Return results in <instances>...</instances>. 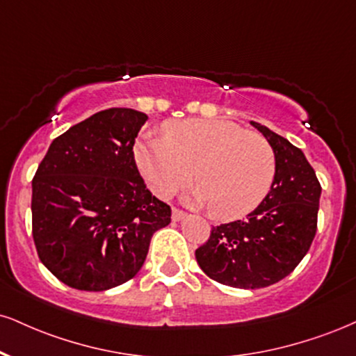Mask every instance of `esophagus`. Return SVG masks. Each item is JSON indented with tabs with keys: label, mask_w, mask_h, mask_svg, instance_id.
<instances>
[{
	"label": "esophagus",
	"mask_w": 356,
	"mask_h": 356,
	"mask_svg": "<svg viewBox=\"0 0 356 356\" xmlns=\"http://www.w3.org/2000/svg\"><path fill=\"white\" fill-rule=\"evenodd\" d=\"M186 216H187L186 212L179 211V209H175V207L172 209V220H174V222H179V220L186 219Z\"/></svg>",
	"instance_id": "34e87169"
}]
</instances>
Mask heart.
<instances>
[{"mask_svg":"<svg viewBox=\"0 0 356 356\" xmlns=\"http://www.w3.org/2000/svg\"><path fill=\"white\" fill-rule=\"evenodd\" d=\"M136 162L151 191L169 199L194 177L199 186L187 199L211 207L222 220L255 211L272 189L277 161L265 137L238 124L187 119L164 126V137H145L136 145Z\"/></svg>","mask_w":356,"mask_h":356,"instance_id":"b5f03b06","label":"heart"}]
</instances>
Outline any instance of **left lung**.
<instances>
[{
	"label": "left lung",
	"mask_w": 356,
	"mask_h": 356,
	"mask_svg": "<svg viewBox=\"0 0 356 356\" xmlns=\"http://www.w3.org/2000/svg\"><path fill=\"white\" fill-rule=\"evenodd\" d=\"M250 124L275 152L272 189L243 220L212 227L195 259L212 280L255 290L285 278L307 255L316 232L322 187L300 149L262 124Z\"/></svg>",
	"instance_id": "8db88e82"
}]
</instances>
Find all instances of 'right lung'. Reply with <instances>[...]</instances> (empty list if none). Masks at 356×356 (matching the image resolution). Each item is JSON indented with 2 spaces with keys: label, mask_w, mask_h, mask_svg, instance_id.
<instances>
[{
  "label": "right lung",
  "mask_w": 356,
  "mask_h": 356,
  "mask_svg": "<svg viewBox=\"0 0 356 356\" xmlns=\"http://www.w3.org/2000/svg\"><path fill=\"white\" fill-rule=\"evenodd\" d=\"M147 115L127 108L92 114L51 143L33 179V238L40 260L67 286L102 292L144 265L170 207L137 170V132Z\"/></svg>",
  "instance_id": "add662e5"
}]
</instances>
